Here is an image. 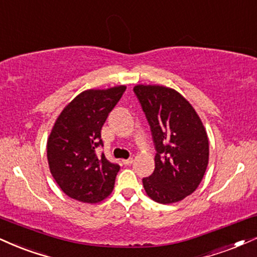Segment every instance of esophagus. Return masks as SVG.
Instances as JSON below:
<instances>
[{
    "label": "esophagus",
    "instance_id": "34e87169",
    "mask_svg": "<svg viewBox=\"0 0 257 257\" xmlns=\"http://www.w3.org/2000/svg\"><path fill=\"white\" fill-rule=\"evenodd\" d=\"M122 163L125 166H130V164L134 163V158H127V160H122Z\"/></svg>",
    "mask_w": 257,
    "mask_h": 257
}]
</instances>
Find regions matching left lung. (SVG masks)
Here are the masks:
<instances>
[{
    "instance_id": "1",
    "label": "left lung",
    "mask_w": 257,
    "mask_h": 257,
    "mask_svg": "<svg viewBox=\"0 0 257 257\" xmlns=\"http://www.w3.org/2000/svg\"><path fill=\"white\" fill-rule=\"evenodd\" d=\"M134 91L150 125L155 170L143 179L147 194L173 204L200 185L208 164V138L200 118L181 94L163 85L138 84Z\"/></svg>"
}]
</instances>
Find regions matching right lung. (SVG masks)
Masks as SVG:
<instances>
[{
    "mask_svg": "<svg viewBox=\"0 0 257 257\" xmlns=\"http://www.w3.org/2000/svg\"><path fill=\"white\" fill-rule=\"evenodd\" d=\"M125 85L82 91L71 101L52 127L47 139V161L53 179L66 195L95 204L114 188L119 164L95 149L103 147L101 128L118 103Z\"/></svg>",
    "mask_w": 257,
    "mask_h": 257,
    "instance_id": "add662e5",
    "label": "right lung"
}]
</instances>
